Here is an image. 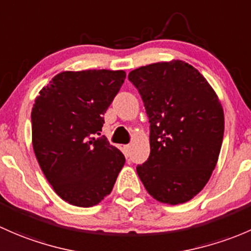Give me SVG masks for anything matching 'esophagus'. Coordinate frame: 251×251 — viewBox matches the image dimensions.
I'll return each instance as SVG.
<instances>
[{
  "label": "esophagus",
  "instance_id": "1",
  "mask_svg": "<svg viewBox=\"0 0 251 251\" xmlns=\"http://www.w3.org/2000/svg\"><path fill=\"white\" fill-rule=\"evenodd\" d=\"M129 151H130V145H126L125 146V153L128 156L129 154Z\"/></svg>",
  "mask_w": 251,
  "mask_h": 251
}]
</instances>
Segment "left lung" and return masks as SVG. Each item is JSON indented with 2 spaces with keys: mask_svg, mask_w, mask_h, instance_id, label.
<instances>
[{
  "mask_svg": "<svg viewBox=\"0 0 251 251\" xmlns=\"http://www.w3.org/2000/svg\"><path fill=\"white\" fill-rule=\"evenodd\" d=\"M150 122V156L136 167L147 192L181 204L203 190L215 169L224 138V110L197 69L181 60L129 72Z\"/></svg>",
  "mask_w": 251,
  "mask_h": 251,
  "instance_id": "obj_1",
  "label": "left lung"
}]
</instances>
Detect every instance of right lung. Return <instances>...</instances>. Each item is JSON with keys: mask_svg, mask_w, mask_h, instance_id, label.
<instances>
[{"mask_svg": "<svg viewBox=\"0 0 251 251\" xmlns=\"http://www.w3.org/2000/svg\"><path fill=\"white\" fill-rule=\"evenodd\" d=\"M125 79L122 70L65 71L36 98L31 111L36 158L56 195L72 205L101 202L126 163L104 135L95 138Z\"/></svg>", "mask_w": 251, "mask_h": 251, "instance_id": "add662e5", "label": "right lung"}]
</instances>
